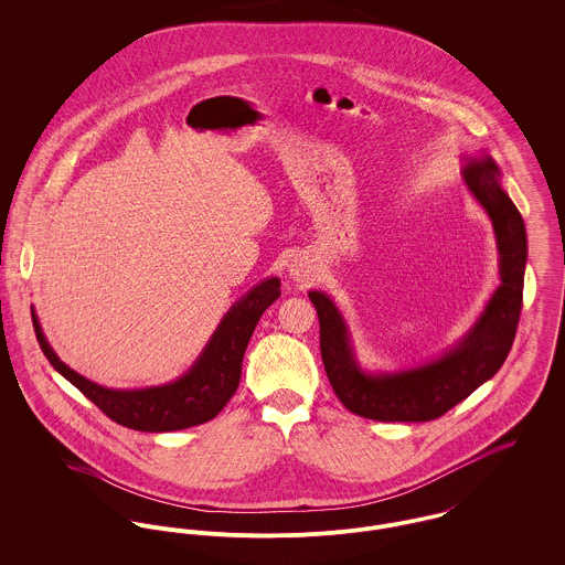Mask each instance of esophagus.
Segmentation results:
<instances>
[{
    "instance_id": "1",
    "label": "esophagus",
    "mask_w": 565,
    "mask_h": 565,
    "mask_svg": "<svg viewBox=\"0 0 565 565\" xmlns=\"http://www.w3.org/2000/svg\"><path fill=\"white\" fill-rule=\"evenodd\" d=\"M291 276H294V280H298V282H311L313 280V269L309 267V265H305V263H291Z\"/></svg>"
}]
</instances>
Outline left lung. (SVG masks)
<instances>
[{
	"mask_svg": "<svg viewBox=\"0 0 565 565\" xmlns=\"http://www.w3.org/2000/svg\"><path fill=\"white\" fill-rule=\"evenodd\" d=\"M463 180L491 220L498 254L500 287L481 318L444 356L403 372L367 374L356 363L348 326L322 291H309L320 318L323 370L341 404L376 422H428L466 401L504 363L520 322L526 228L520 211L500 186V169L489 154L466 159Z\"/></svg>",
	"mask_w": 565,
	"mask_h": 565,
	"instance_id": "left-lung-1",
	"label": "left lung"
}]
</instances>
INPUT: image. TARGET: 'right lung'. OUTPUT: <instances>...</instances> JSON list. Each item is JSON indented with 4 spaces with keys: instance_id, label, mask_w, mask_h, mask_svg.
<instances>
[{
    "instance_id": "right-lung-1",
    "label": "right lung",
    "mask_w": 565,
    "mask_h": 565,
    "mask_svg": "<svg viewBox=\"0 0 565 565\" xmlns=\"http://www.w3.org/2000/svg\"><path fill=\"white\" fill-rule=\"evenodd\" d=\"M280 298V280L267 278L249 289L224 316L211 341L178 381L148 390H106L67 367L50 348L36 313L32 323L39 345L52 367L95 404L113 422L143 433H169L213 419L235 396L242 379L247 341L265 313Z\"/></svg>"
}]
</instances>
